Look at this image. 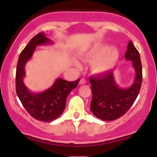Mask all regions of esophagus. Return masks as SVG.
Returning a JSON list of instances; mask_svg holds the SVG:
<instances>
[{
	"label": "esophagus",
	"mask_w": 157,
	"mask_h": 157,
	"mask_svg": "<svg viewBox=\"0 0 157 157\" xmlns=\"http://www.w3.org/2000/svg\"><path fill=\"white\" fill-rule=\"evenodd\" d=\"M86 82V79H84V78H81L80 79V85H83V84H85Z\"/></svg>",
	"instance_id": "34e87169"
}]
</instances>
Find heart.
Returning <instances> with one entry per match:
<instances>
[{"mask_svg":"<svg viewBox=\"0 0 157 157\" xmlns=\"http://www.w3.org/2000/svg\"><path fill=\"white\" fill-rule=\"evenodd\" d=\"M80 58L86 62L95 60L91 64V70L100 75L108 72L114 66L119 58V52L108 44H97L84 50L80 54Z\"/></svg>","mask_w":157,"mask_h":157,"instance_id":"b5f03b06","label":"heart"}]
</instances>
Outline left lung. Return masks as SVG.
Listing matches in <instances>:
<instances>
[{
	"instance_id": "left-lung-1",
	"label": "left lung",
	"mask_w": 157,
	"mask_h": 157,
	"mask_svg": "<svg viewBox=\"0 0 157 157\" xmlns=\"http://www.w3.org/2000/svg\"><path fill=\"white\" fill-rule=\"evenodd\" d=\"M125 57L132 61L136 76L134 82L128 88H120L115 81L113 71L90 77L92 100L91 111L102 120L111 121L121 117L134 104L141 88L142 68L140 53L130 40Z\"/></svg>"
}]
</instances>
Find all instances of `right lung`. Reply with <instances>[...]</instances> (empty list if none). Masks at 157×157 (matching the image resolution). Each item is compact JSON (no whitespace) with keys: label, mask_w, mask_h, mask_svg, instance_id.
<instances>
[{"label":"right lung","mask_w":157,"mask_h":157,"mask_svg":"<svg viewBox=\"0 0 157 157\" xmlns=\"http://www.w3.org/2000/svg\"><path fill=\"white\" fill-rule=\"evenodd\" d=\"M44 32L36 35L20 54L16 69L15 87L17 97L27 112L36 120L51 122L63 112L68 94L77 87L80 79L69 82L57 78L49 89L43 92H32L23 82L26 76L25 66L33 55L36 47L41 45L52 44Z\"/></svg>","instance_id":"right-lung-1"}]
</instances>
